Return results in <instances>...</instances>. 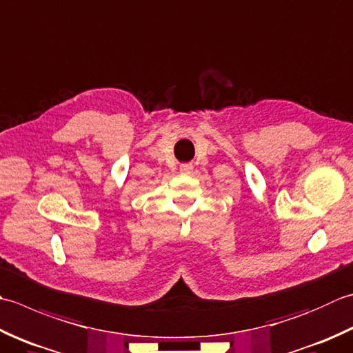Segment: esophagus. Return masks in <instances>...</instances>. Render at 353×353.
I'll list each match as a JSON object with an SVG mask.
<instances>
[{
	"instance_id": "1",
	"label": "esophagus",
	"mask_w": 353,
	"mask_h": 353,
	"mask_svg": "<svg viewBox=\"0 0 353 353\" xmlns=\"http://www.w3.org/2000/svg\"><path fill=\"white\" fill-rule=\"evenodd\" d=\"M181 172H182V174H191V172H192V165L191 163H182L181 165Z\"/></svg>"
}]
</instances>
